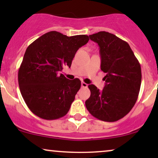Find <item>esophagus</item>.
<instances>
[{
  "label": "esophagus",
  "mask_w": 158,
  "mask_h": 158,
  "mask_svg": "<svg viewBox=\"0 0 158 158\" xmlns=\"http://www.w3.org/2000/svg\"><path fill=\"white\" fill-rule=\"evenodd\" d=\"M81 86H82V88H87L88 87V84L84 83V82H82Z\"/></svg>",
  "instance_id": "obj_1"
}]
</instances>
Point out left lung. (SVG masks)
Here are the masks:
<instances>
[{
    "mask_svg": "<svg viewBox=\"0 0 158 158\" xmlns=\"http://www.w3.org/2000/svg\"><path fill=\"white\" fill-rule=\"evenodd\" d=\"M89 37L99 46L106 85L101 91L93 84L88 85L90 96L85 106L99 120L116 122L131 111L137 100L141 67L128 43L114 34L99 31Z\"/></svg>",
    "mask_w": 158,
    "mask_h": 158,
    "instance_id": "obj_1",
    "label": "left lung"
}]
</instances>
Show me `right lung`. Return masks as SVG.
Masks as SVG:
<instances>
[{
    "label": "right lung",
    "instance_id": "obj_1",
    "mask_svg": "<svg viewBox=\"0 0 158 158\" xmlns=\"http://www.w3.org/2000/svg\"><path fill=\"white\" fill-rule=\"evenodd\" d=\"M87 35L68 36L52 31L27 47L18 73L19 85L32 113L46 120L65 116L81 88L78 78L69 80L60 73L70 68L80 47L87 44Z\"/></svg>",
    "mask_w": 158,
    "mask_h": 158
}]
</instances>
